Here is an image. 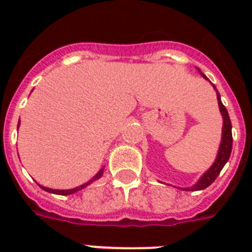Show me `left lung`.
<instances>
[{
	"mask_svg": "<svg viewBox=\"0 0 252 252\" xmlns=\"http://www.w3.org/2000/svg\"><path fill=\"white\" fill-rule=\"evenodd\" d=\"M200 72V69H199ZM200 74L208 80L207 76L200 72ZM215 87L216 94H217V100H219V107L220 111H221V115H222L223 124H222V137H221V144H220L219 153H217V157H216L215 162L211 167L208 168L207 171L204 172L203 176L200 178L197 182H196L192 187L187 188H180L183 191H201V189H205L207 187H209L213 182L216 180V178L220 175V172L223 168V166L226 165V162L229 161L231 154V148H233V136H231V122L230 118H229V114H227L226 107L223 106L222 102H221V96H220V93L217 91L215 85H212ZM179 188V187H176Z\"/></svg>",
	"mask_w": 252,
	"mask_h": 252,
	"instance_id": "8db88e82",
	"label": "left lung"
}]
</instances>
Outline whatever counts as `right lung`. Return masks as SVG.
Here are the masks:
<instances>
[{"mask_svg":"<svg viewBox=\"0 0 252 252\" xmlns=\"http://www.w3.org/2000/svg\"><path fill=\"white\" fill-rule=\"evenodd\" d=\"M18 126H19V123H18ZM103 170H104V167L100 168V170H99V171L96 172V174H95L94 178H91V179L89 180V182H86V183H84V184H81L80 187L72 188V189H52V188L43 187V186H40V187L43 188V189H44V191L49 192V193H56V195H72V193H74V192H78V191H81V189H82V188L87 187V186H89V184L93 183V182H94V180H98L99 178H100V176L103 175Z\"/></svg>","mask_w":252,"mask_h":252,"instance_id":"obj_1","label":"right lung"}]
</instances>
